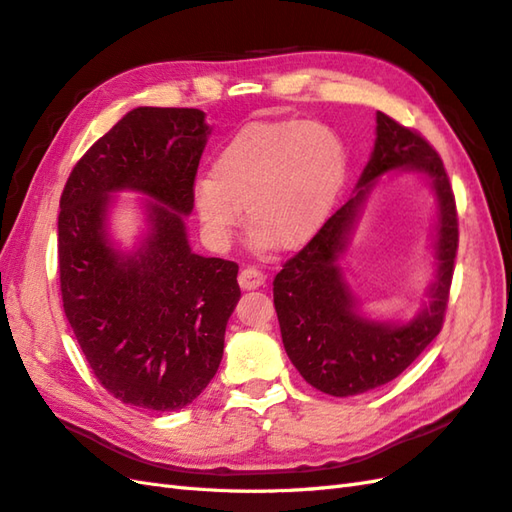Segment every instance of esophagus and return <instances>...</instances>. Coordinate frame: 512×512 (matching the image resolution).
I'll use <instances>...</instances> for the list:
<instances>
[{
  "mask_svg": "<svg viewBox=\"0 0 512 512\" xmlns=\"http://www.w3.org/2000/svg\"><path fill=\"white\" fill-rule=\"evenodd\" d=\"M237 281H240L242 290H257L266 283V277H264V272L257 268H244L240 272V277H237Z\"/></svg>",
  "mask_w": 512,
  "mask_h": 512,
  "instance_id": "1",
  "label": "esophagus"
}]
</instances>
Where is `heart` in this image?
Segmentation results:
<instances>
[{
	"label": "heart",
	"instance_id": "1",
	"mask_svg": "<svg viewBox=\"0 0 512 512\" xmlns=\"http://www.w3.org/2000/svg\"><path fill=\"white\" fill-rule=\"evenodd\" d=\"M347 176V148L316 122H255L237 130L192 189L207 240L227 246L246 209L257 248L310 242Z\"/></svg>",
	"mask_w": 512,
	"mask_h": 512
}]
</instances>
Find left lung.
Segmentation results:
<instances>
[{"instance_id":"left-lung-1","label":"left lung","mask_w":512,"mask_h":512,"mask_svg":"<svg viewBox=\"0 0 512 512\" xmlns=\"http://www.w3.org/2000/svg\"><path fill=\"white\" fill-rule=\"evenodd\" d=\"M375 146L351 198L275 277V310L285 353L307 384L331 397L362 395L392 382L443 327L458 248L456 202L443 161L427 141L377 111ZM417 173L437 205L433 281L410 321L377 319L361 310L341 259L367 196L384 173Z\"/></svg>"}]
</instances>
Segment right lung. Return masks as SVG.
<instances>
[{"label": "right lung", "instance_id": "1", "mask_svg": "<svg viewBox=\"0 0 512 512\" xmlns=\"http://www.w3.org/2000/svg\"><path fill=\"white\" fill-rule=\"evenodd\" d=\"M209 135L198 109L137 106L85 152L61 196L65 316L98 382L135 408L174 412L207 388L242 294L237 264L189 246L185 218ZM122 191L147 198L130 249L110 231Z\"/></svg>", "mask_w": 512, "mask_h": 512}]
</instances>
